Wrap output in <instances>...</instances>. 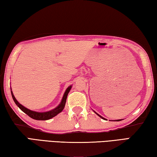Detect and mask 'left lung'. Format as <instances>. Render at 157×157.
<instances>
[{
    "mask_svg": "<svg viewBox=\"0 0 157 157\" xmlns=\"http://www.w3.org/2000/svg\"><path fill=\"white\" fill-rule=\"evenodd\" d=\"M97 115H98V116H99L101 118H102V119H104V120H105V119L104 118H103V117H102L101 116H100L99 114H98V113H97ZM122 121V120H116V121Z\"/></svg>",
    "mask_w": 157,
    "mask_h": 157,
    "instance_id": "8db88e82",
    "label": "left lung"
}]
</instances>
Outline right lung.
Returning a JSON list of instances; mask_svg holds the SVG:
<instances>
[{
  "label": "right lung",
  "instance_id": "right-lung-1",
  "mask_svg": "<svg viewBox=\"0 0 157 157\" xmlns=\"http://www.w3.org/2000/svg\"><path fill=\"white\" fill-rule=\"evenodd\" d=\"M71 89V86H68V89H66V91L64 93V95H63V96L62 102H61L60 105L58 106L57 107H56L55 109H52L51 111H47V112H43V113L31 111L30 109H28L25 108V107H23V106L21 105L20 103L17 100V99H16L15 97L14 96V95H13V94H12V91H11V93H12V98H13V100H14V102L16 103V105H17L18 107L20 108V109L21 111H23L25 113L27 114V115L30 116V118L34 119V120L46 121V120H48V119L53 118L54 116H57L59 113L62 112V110L63 109V108H64V107H65L66 98H67L68 94V92L70 91Z\"/></svg>",
  "mask_w": 157,
  "mask_h": 157
}]
</instances>
